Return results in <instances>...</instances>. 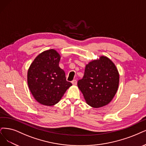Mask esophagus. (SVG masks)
Returning <instances> with one entry per match:
<instances>
[{"label": "esophagus", "mask_w": 146, "mask_h": 146, "mask_svg": "<svg viewBox=\"0 0 146 146\" xmlns=\"http://www.w3.org/2000/svg\"><path fill=\"white\" fill-rule=\"evenodd\" d=\"M72 83L73 85H76L77 84V80L76 79H74V80H73L72 81Z\"/></svg>", "instance_id": "34e87169"}]
</instances>
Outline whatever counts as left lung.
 Masks as SVG:
<instances>
[{"instance_id":"1","label":"left lung","mask_w":146,"mask_h":146,"mask_svg":"<svg viewBox=\"0 0 146 146\" xmlns=\"http://www.w3.org/2000/svg\"><path fill=\"white\" fill-rule=\"evenodd\" d=\"M119 73L113 62L106 56L86 65L84 77L78 82L87 104L94 108L108 104L115 95Z\"/></svg>"}]
</instances>
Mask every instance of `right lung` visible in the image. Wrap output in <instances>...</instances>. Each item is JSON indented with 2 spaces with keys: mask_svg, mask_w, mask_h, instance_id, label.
<instances>
[{
  "mask_svg": "<svg viewBox=\"0 0 146 146\" xmlns=\"http://www.w3.org/2000/svg\"><path fill=\"white\" fill-rule=\"evenodd\" d=\"M61 56L54 49L38 55L28 72V84L32 94L40 104L53 106L61 100L72 84L59 66Z\"/></svg>",
  "mask_w": 146,
  "mask_h": 146,
  "instance_id": "right-lung-1",
  "label": "right lung"
}]
</instances>
